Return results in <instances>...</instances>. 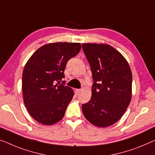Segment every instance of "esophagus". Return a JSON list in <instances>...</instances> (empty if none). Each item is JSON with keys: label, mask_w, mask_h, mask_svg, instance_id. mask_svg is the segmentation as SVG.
<instances>
[{"label": "esophagus", "mask_w": 155, "mask_h": 155, "mask_svg": "<svg viewBox=\"0 0 155 155\" xmlns=\"http://www.w3.org/2000/svg\"><path fill=\"white\" fill-rule=\"evenodd\" d=\"M81 89H76V92H77V94H78L81 92Z\"/></svg>", "instance_id": "obj_1"}]
</instances>
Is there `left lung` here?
<instances>
[{"mask_svg": "<svg viewBox=\"0 0 155 155\" xmlns=\"http://www.w3.org/2000/svg\"><path fill=\"white\" fill-rule=\"evenodd\" d=\"M91 66L93 84L92 97L82 104L84 116L100 127L112 125L125 112L131 97L132 74L125 58L104 44H83Z\"/></svg>", "mask_w": 155, "mask_h": 155, "instance_id": "left-lung-1", "label": "left lung"}]
</instances>
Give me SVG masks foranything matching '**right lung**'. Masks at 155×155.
<instances>
[{"instance_id": "right-lung-1", "label": "right lung", "mask_w": 155, "mask_h": 155, "mask_svg": "<svg viewBox=\"0 0 155 155\" xmlns=\"http://www.w3.org/2000/svg\"><path fill=\"white\" fill-rule=\"evenodd\" d=\"M79 43L56 42L39 48L30 58L22 75L24 101L28 111L41 124L51 125L63 118L74 96L63 81L69 60L79 53Z\"/></svg>"}]
</instances>
